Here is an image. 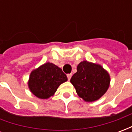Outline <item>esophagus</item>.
<instances>
[{
    "mask_svg": "<svg viewBox=\"0 0 132 132\" xmlns=\"http://www.w3.org/2000/svg\"><path fill=\"white\" fill-rule=\"evenodd\" d=\"M71 76H72L71 73H69V74H67V78H68V80H70V79H71Z\"/></svg>",
    "mask_w": 132,
    "mask_h": 132,
    "instance_id": "esophagus-1",
    "label": "esophagus"
}]
</instances>
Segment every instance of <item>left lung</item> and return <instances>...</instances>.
I'll list each match as a JSON object with an SVG mask.
<instances>
[{
    "instance_id": "left-lung-1",
    "label": "left lung",
    "mask_w": 132,
    "mask_h": 132,
    "mask_svg": "<svg viewBox=\"0 0 132 132\" xmlns=\"http://www.w3.org/2000/svg\"><path fill=\"white\" fill-rule=\"evenodd\" d=\"M71 83L79 97L86 102H93L106 93L110 78L100 65L84 61L78 65L77 72L73 75Z\"/></svg>"
}]
</instances>
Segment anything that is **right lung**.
Instances as JSON below:
<instances>
[{
  "mask_svg": "<svg viewBox=\"0 0 132 132\" xmlns=\"http://www.w3.org/2000/svg\"><path fill=\"white\" fill-rule=\"evenodd\" d=\"M67 80L61 69L52 63H46L31 73L28 86L35 96L46 99L54 94L59 86Z\"/></svg>",
  "mask_w": 132,
  "mask_h": 132,
  "instance_id": "1",
  "label": "right lung"
}]
</instances>
